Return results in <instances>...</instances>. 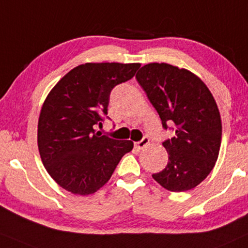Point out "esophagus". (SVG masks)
Instances as JSON below:
<instances>
[{
    "label": "esophagus",
    "instance_id": "34e87169",
    "mask_svg": "<svg viewBox=\"0 0 248 248\" xmlns=\"http://www.w3.org/2000/svg\"><path fill=\"white\" fill-rule=\"evenodd\" d=\"M148 143H149V139L147 138V137H143V138L140 140L139 142L136 143V147L138 148V149H142L143 147H146V146H147Z\"/></svg>",
    "mask_w": 248,
    "mask_h": 248
}]
</instances>
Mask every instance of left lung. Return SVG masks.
I'll list each match as a JSON object with an SVG mask.
<instances>
[{"label":"left lung","instance_id":"obj_1","mask_svg":"<svg viewBox=\"0 0 248 248\" xmlns=\"http://www.w3.org/2000/svg\"><path fill=\"white\" fill-rule=\"evenodd\" d=\"M156 109L164 129L175 124V137L162 145L169 155L167 167L153 178L168 191L194 188L217 161L222 122L213 94L198 76L167 63H149L136 75Z\"/></svg>","mask_w":248,"mask_h":248}]
</instances>
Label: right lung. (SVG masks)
Wrapping results in <instances>:
<instances>
[{
    "label": "right lung",
    "mask_w": 248,
    "mask_h": 248,
    "mask_svg": "<svg viewBox=\"0 0 248 248\" xmlns=\"http://www.w3.org/2000/svg\"><path fill=\"white\" fill-rule=\"evenodd\" d=\"M139 63H85L66 73L46 97L38 122V147L51 178L73 194L95 193L114 173L131 140L95 132L108 114L110 92L130 80Z\"/></svg>",
    "instance_id": "add662e5"
}]
</instances>
